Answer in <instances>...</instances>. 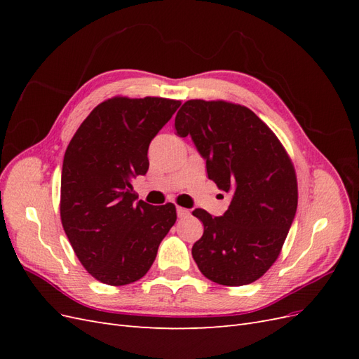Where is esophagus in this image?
Segmentation results:
<instances>
[{"label": "esophagus", "mask_w": 359, "mask_h": 359, "mask_svg": "<svg viewBox=\"0 0 359 359\" xmlns=\"http://www.w3.org/2000/svg\"><path fill=\"white\" fill-rule=\"evenodd\" d=\"M177 214H178L180 219H186V217L190 215V211L186 210V208H182V206H178V208H177Z\"/></svg>", "instance_id": "34e87169"}]
</instances>
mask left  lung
Masks as SVG:
<instances>
[{
    "label": "left lung",
    "instance_id": "left-lung-1",
    "mask_svg": "<svg viewBox=\"0 0 359 359\" xmlns=\"http://www.w3.org/2000/svg\"><path fill=\"white\" fill-rule=\"evenodd\" d=\"M175 128L181 137L191 136L208 178L232 194L222 217L193 211L203 223L191 248L194 262L214 283H253L277 260L295 219L298 184L290 157L273 130L241 104L189 100Z\"/></svg>",
    "mask_w": 359,
    "mask_h": 359
}]
</instances>
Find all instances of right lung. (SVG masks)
Segmentation results:
<instances>
[{
  "instance_id": "add662e5",
  "label": "right lung",
  "mask_w": 359,
  "mask_h": 359,
  "mask_svg": "<svg viewBox=\"0 0 359 359\" xmlns=\"http://www.w3.org/2000/svg\"><path fill=\"white\" fill-rule=\"evenodd\" d=\"M180 104L161 97H114L85 118L64 154V232L83 268L104 285L142 278L177 222L170 202H136L132 178L147 173L151 140Z\"/></svg>"
}]
</instances>
